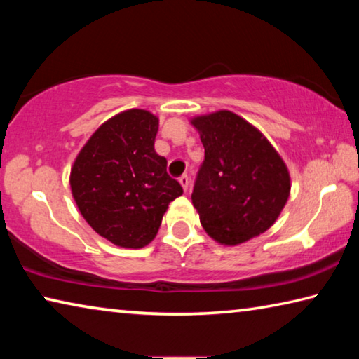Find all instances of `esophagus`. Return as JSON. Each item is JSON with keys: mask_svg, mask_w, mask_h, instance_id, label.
Listing matches in <instances>:
<instances>
[{"mask_svg": "<svg viewBox=\"0 0 359 359\" xmlns=\"http://www.w3.org/2000/svg\"><path fill=\"white\" fill-rule=\"evenodd\" d=\"M179 182H180V185L184 187V190L187 191L188 187H190V177H188L187 174H184V175H180V177H179Z\"/></svg>", "mask_w": 359, "mask_h": 359, "instance_id": "obj_1", "label": "esophagus"}]
</instances>
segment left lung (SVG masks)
I'll use <instances>...</instances> for the list:
<instances>
[{"instance_id": "left-lung-1", "label": "left lung", "mask_w": 359, "mask_h": 359, "mask_svg": "<svg viewBox=\"0 0 359 359\" xmlns=\"http://www.w3.org/2000/svg\"><path fill=\"white\" fill-rule=\"evenodd\" d=\"M191 123L204 145L191 201L205 233L224 245L264 233L290 196V174L280 155L255 126L229 111Z\"/></svg>"}]
</instances>
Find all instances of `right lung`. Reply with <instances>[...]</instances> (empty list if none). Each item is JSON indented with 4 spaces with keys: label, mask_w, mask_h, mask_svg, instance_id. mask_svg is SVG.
Instances as JSON below:
<instances>
[{
    "label": "right lung",
    "mask_w": 359,
    "mask_h": 359,
    "mask_svg": "<svg viewBox=\"0 0 359 359\" xmlns=\"http://www.w3.org/2000/svg\"><path fill=\"white\" fill-rule=\"evenodd\" d=\"M158 118L131 109L102 123L71 169L82 217L112 244L141 248L155 238L168 204L184 193L154 149Z\"/></svg>",
    "instance_id": "1"
}]
</instances>
